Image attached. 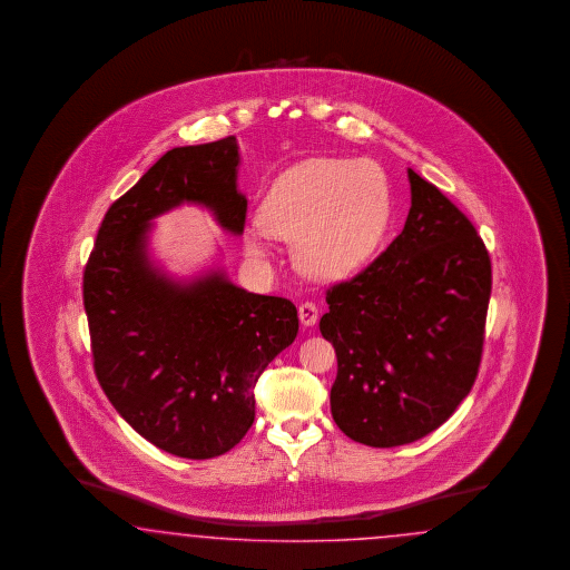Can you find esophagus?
<instances>
[{
	"instance_id": "obj_1",
	"label": "esophagus",
	"mask_w": 570,
	"mask_h": 570,
	"mask_svg": "<svg viewBox=\"0 0 570 570\" xmlns=\"http://www.w3.org/2000/svg\"><path fill=\"white\" fill-rule=\"evenodd\" d=\"M317 317H320V313H317V305L315 303L305 301V303L298 305V320H301L303 326H313L317 322Z\"/></svg>"
}]
</instances>
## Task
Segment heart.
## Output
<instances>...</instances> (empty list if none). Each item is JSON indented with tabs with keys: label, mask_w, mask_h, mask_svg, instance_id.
<instances>
[{
	"label": "heart",
	"mask_w": 570,
	"mask_h": 570,
	"mask_svg": "<svg viewBox=\"0 0 570 570\" xmlns=\"http://www.w3.org/2000/svg\"><path fill=\"white\" fill-rule=\"evenodd\" d=\"M391 217L386 175L372 160L309 158L282 173L265 194V232L296 242L303 272L341 279L362 269L379 250ZM250 255H263L259 234H248Z\"/></svg>",
	"instance_id": "1"
}]
</instances>
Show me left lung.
Segmentation results:
<instances>
[{
  "label": "left lung",
  "mask_w": 570,
  "mask_h": 570,
  "mask_svg": "<svg viewBox=\"0 0 570 570\" xmlns=\"http://www.w3.org/2000/svg\"><path fill=\"white\" fill-rule=\"evenodd\" d=\"M403 232L362 274L326 293L322 336L338 374L332 417L348 439L399 448L436 431L481 365L491 259L466 215L407 169Z\"/></svg>",
  "instance_id": "left-lung-1"
}]
</instances>
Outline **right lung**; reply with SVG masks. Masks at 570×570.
Here are the masks:
<instances>
[{
	"label": "right lung",
	"instance_id": "1",
	"mask_svg": "<svg viewBox=\"0 0 570 570\" xmlns=\"http://www.w3.org/2000/svg\"><path fill=\"white\" fill-rule=\"evenodd\" d=\"M238 139L173 148L104 215L83 272L94 372L115 410L167 453L208 460L255 422V384L298 332L288 298L246 293L222 272L173 282L146 253L150 222L196 203L242 234Z\"/></svg>",
	"mask_w": 570,
	"mask_h": 570
}]
</instances>
